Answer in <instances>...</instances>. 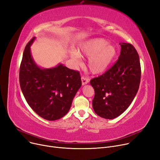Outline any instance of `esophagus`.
Instances as JSON below:
<instances>
[{
  "instance_id": "obj_1",
  "label": "esophagus",
  "mask_w": 160,
  "mask_h": 160,
  "mask_svg": "<svg viewBox=\"0 0 160 160\" xmlns=\"http://www.w3.org/2000/svg\"><path fill=\"white\" fill-rule=\"evenodd\" d=\"M81 81H82V85H84V84H87L89 82V79L84 76L81 77Z\"/></svg>"
}]
</instances>
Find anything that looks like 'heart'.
<instances>
[{"mask_svg":"<svg viewBox=\"0 0 160 160\" xmlns=\"http://www.w3.org/2000/svg\"><path fill=\"white\" fill-rule=\"evenodd\" d=\"M78 53L73 52L72 58L78 61L81 56L89 57L88 67L93 74L104 72L112 63L117 55V48L101 38H96L84 42L78 47ZM79 54L78 55V54Z\"/></svg>","mask_w":160,"mask_h":160,"instance_id":"heart-1","label":"heart"}]
</instances>
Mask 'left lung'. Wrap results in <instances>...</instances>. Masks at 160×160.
Instances as JSON below:
<instances>
[{"instance_id":"8db88e82","label":"left lung","mask_w":160,"mask_h":160,"mask_svg":"<svg viewBox=\"0 0 160 160\" xmlns=\"http://www.w3.org/2000/svg\"><path fill=\"white\" fill-rule=\"evenodd\" d=\"M120 45V54L114 65L90 81L95 90L94 112L106 119H113L126 111L136 96L140 82L141 67L137 50L130 43Z\"/></svg>"}]
</instances>
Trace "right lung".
I'll return each instance as SVG.
<instances>
[{
	"instance_id": "right-lung-1",
	"label": "right lung",
	"mask_w": 160,
	"mask_h": 160,
	"mask_svg": "<svg viewBox=\"0 0 160 160\" xmlns=\"http://www.w3.org/2000/svg\"><path fill=\"white\" fill-rule=\"evenodd\" d=\"M35 37L24 49L20 67L19 80L24 97L40 117L56 120L69 111L73 97L80 88L79 72L59 64L51 68H42L36 64L30 47Z\"/></svg>"
}]
</instances>
